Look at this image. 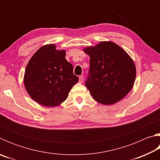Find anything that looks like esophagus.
Returning <instances> with one entry per match:
<instances>
[{"label": "esophagus", "mask_w": 160, "mask_h": 160, "mask_svg": "<svg viewBox=\"0 0 160 160\" xmlns=\"http://www.w3.org/2000/svg\"><path fill=\"white\" fill-rule=\"evenodd\" d=\"M83 82V76L82 75H80L79 76V82L82 83Z\"/></svg>", "instance_id": "esophagus-1"}]
</instances>
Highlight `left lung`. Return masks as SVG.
<instances>
[{
	"instance_id": "left-lung-1",
	"label": "left lung",
	"mask_w": 160,
	"mask_h": 160,
	"mask_svg": "<svg viewBox=\"0 0 160 160\" xmlns=\"http://www.w3.org/2000/svg\"><path fill=\"white\" fill-rule=\"evenodd\" d=\"M84 51L90 57L85 86L93 99L106 105L122 99L131 90L136 75L128 54L112 42H102Z\"/></svg>"
}]
</instances>
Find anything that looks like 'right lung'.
Wrapping results in <instances>:
<instances>
[{
	"label": "right lung",
	"mask_w": 160,
	"mask_h": 160,
	"mask_svg": "<svg viewBox=\"0 0 160 160\" xmlns=\"http://www.w3.org/2000/svg\"><path fill=\"white\" fill-rule=\"evenodd\" d=\"M65 56L64 50H56L54 44H47L34 54L26 67V90L32 99L43 106L61 104L78 82V77L73 74V66Z\"/></svg>",
	"instance_id": "1"
}]
</instances>
